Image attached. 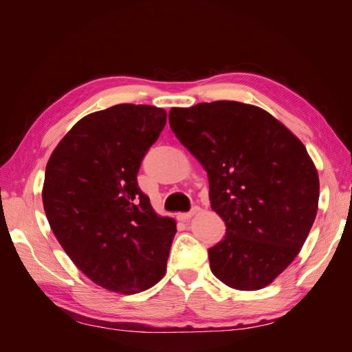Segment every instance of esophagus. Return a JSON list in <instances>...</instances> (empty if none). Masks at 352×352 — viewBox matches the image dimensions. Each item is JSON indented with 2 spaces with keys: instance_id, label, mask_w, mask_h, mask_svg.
Masks as SVG:
<instances>
[{
  "instance_id": "1",
  "label": "esophagus",
  "mask_w": 352,
  "mask_h": 352,
  "mask_svg": "<svg viewBox=\"0 0 352 352\" xmlns=\"http://www.w3.org/2000/svg\"><path fill=\"white\" fill-rule=\"evenodd\" d=\"M198 211H199V207L195 206V207H192V210L188 211V212H177V219L179 220H189L194 214H197Z\"/></svg>"
}]
</instances>
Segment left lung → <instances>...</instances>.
Segmentation results:
<instances>
[{"label": "left lung", "mask_w": 352, "mask_h": 352, "mask_svg": "<svg viewBox=\"0 0 352 352\" xmlns=\"http://www.w3.org/2000/svg\"><path fill=\"white\" fill-rule=\"evenodd\" d=\"M168 123L206 168L226 235L212 274L239 291L270 285L301 251L317 214L318 175L304 144L272 114L236 101L173 107Z\"/></svg>", "instance_id": "left-lung-1"}]
</instances>
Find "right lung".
Segmentation results:
<instances>
[{"label":"right lung","mask_w":352,"mask_h":352,"mask_svg":"<svg viewBox=\"0 0 352 352\" xmlns=\"http://www.w3.org/2000/svg\"><path fill=\"white\" fill-rule=\"evenodd\" d=\"M167 113L119 104L85 116L52 151L42 202L76 267L104 289L138 294L166 273L176 221L158 216L136 175Z\"/></svg>","instance_id":"add662e5"}]
</instances>
